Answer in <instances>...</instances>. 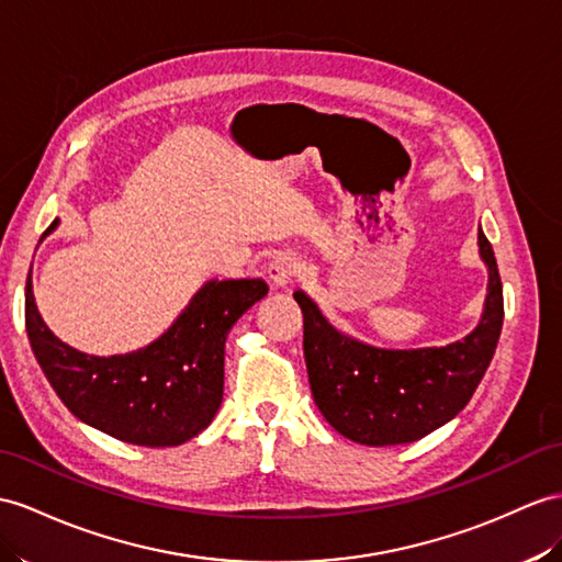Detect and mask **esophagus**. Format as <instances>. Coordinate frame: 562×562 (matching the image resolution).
I'll list each match as a JSON object with an SVG mask.
<instances>
[{
  "instance_id": "esophagus-1",
  "label": "esophagus",
  "mask_w": 562,
  "mask_h": 562,
  "mask_svg": "<svg viewBox=\"0 0 562 562\" xmlns=\"http://www.w3.org/2000/svg\"><path fill=\"white\" fill-rule=\"evenodd\" d=\"M300 257H295L293 252H281L273 262L269 265L267 273L273 285H279V289H285V285H291L297 277H300Z\"/></svg>"
}]
</instances>
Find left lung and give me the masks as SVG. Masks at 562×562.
<instances>
[{
    "label": "left lung",
    "mask_w": 562,
    "mask_h": 562,
    "mask_svg": "<svg viewBox=\"0 0 562 562\" xmlns=\"http://www.w3.org/2000/svg\"><path fill=\"white\" fill-rule=\"evenodd\" d=\"M476 245L488 271L484 312L468 336L448 346H369L338 331L305 291L293 293L303 310L312 398L340 436L362 446L409 443L443 427L470 403L503 326V285L482 226Z\"/></svg>",
    "instance_id": "obj_1"
}]
</instances>
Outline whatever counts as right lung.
<instances>
[{
    "instance_id": "right-lung-1",
    "label": "right lung",
    "mask_w": 562,
    "mask_h": 562,
    "mask_svg": "<svg viewBox=\"0 0 562 562\" xmlns=\"http://www.w3.org/2000/svg\"><path fill=\"white\" fill-rule=\"evenodd\" d=\"M57 226L54 218L40 240ZM267 293L262 279H210L153 344L100 358L49 331L29 273L25 331L52 389L80 422L123 443L181 446L212 424L224 398L228 331Z\"/></svg>"
}]
</instances>
